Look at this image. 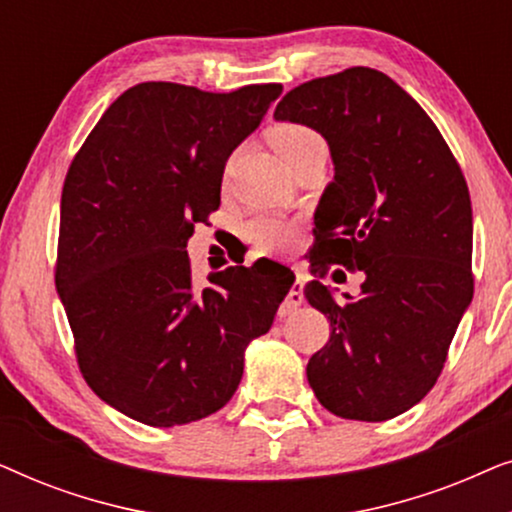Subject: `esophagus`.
Masks as SVG:
<instances>
[{"label":"esophagus","instance_id":"1","mask_svg":"<svg viewBox=\"0 0 512 512\" xmlns=\"http://www.w3.org/2000/svg\"><path fill=\"white\" fill-rule=\"evenodd\" d=\"M300 305H303V291H300V282H296V284L291 286L289 296H286L282 307H279V314H282V317H286V314L296 312Z\"/></svg>","mask_w":512,"mask_h":512}]
</instances>
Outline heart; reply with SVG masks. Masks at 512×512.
<instances>
[{
	"label": "heart",
	"instance_id": "heart-1",
	"mask_svg": "<svg viewBox=\"0 0 512 512\" xmlns=\"http://www.w3.org/2000/svg\"><path fill=\"white\" fill-rule=\"evenodd\" d=\"M272 144H275L279 156L284 158V163L300 156V153L314 149V146H326L324 139L319 137V132L305 128V125L300 123L277 125V128L272 130ZM249 233L263 251H279L291 242V228L279 219L251 221Z\"/></svg>",
	"mask_w": 512,
	"mask_h": 512
}]
</instances>
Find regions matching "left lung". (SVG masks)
I'll return each instance as SVG.
<instances>
[{
	"mask_svg": "<svg viewBox=\"0 0 512 512\" xmlns=\"http://www.w3.org/2000/svg\"><path fill=\"white\" fill-rule=\"evenodd\" d=\"M275 121L319 132L335 177L314 212L312 263L354 265L359 296L319 279L305 298L331 321L307 363L328 412L384 422L429 394L473 298V212L464 174L426 111L368 67L307 81Z\"/></svg>",
	"mask_w": 512,
	"mask_h": 512,
	"instance_id": "left-lung-1",
	"label": "left lung"
}]
</instances>
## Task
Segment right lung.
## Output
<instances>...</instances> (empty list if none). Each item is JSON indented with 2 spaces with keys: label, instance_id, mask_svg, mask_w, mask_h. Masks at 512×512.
I'll return each instance as SVG.
<instances>
[{
  "label": "right lung",
  "instance_id": "obj_1",
  "mask_svg": "<svg viewBox=\"0 0 512 512\" xmlns=\"http://www.w3.org/2000/svg\"><path fill=\"white\" fill-rule=\"evenodd\" d=\"M282 95L279 83L205 93L132 86L104 111L69 167L55 289L88 387L125 417L181 426L221 410L249 342L270 331L293 286L272 263L191 279L186 244L221 205L237 146Z\"/></svg>",
  "mask_w": 512,
  "mask_h": 512
}]
</instances>
